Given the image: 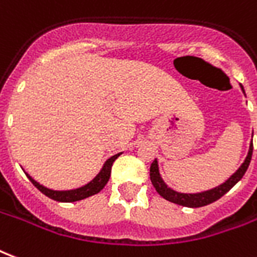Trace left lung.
I'll list each match as a JSON object with an SVG mask.
<instances>
[{"instance_id":"obj_1","label":"left lung","mask_w":257,"mask_h":257,"mask_svg":"<svg viewBox=\"0 0 257 257\" xmlns=\"http://www.w3.org/2000/svg\"><path fill=\"white\" fill-rule=\"evenodd\" d=\"M241 88H242V85H241ZM242 91H244V88H242ZM252 151H253V143H250L249 153H248V155L245 158L244 163L241 165L240 169L233 176L230 177L227 181L223 182L219 187L210 189V191L201 192V193H178V192L167 188V185L162 181V178L159 176L157 159L151 163V167H150V178H151V182H153L154 188L157 189L158 193L163 199H166V200L176 203V204H180V206L192 207V208L207 206V204H211V203H214L218 199H220V197L223 196L225 193H227L242 178V176L246 172V169L249 166L250 158H252Z\"/></svg>"}]
</instances>
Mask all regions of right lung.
Listing matches in <instances>:
<instances>
[{
    "label": "right lung",
    "instance_id": "add662e5",
    "mask_svg": "<svg viewBox=\"0 0 257 257\" xmlns=\"http://www.w3.org/2000/svg\"><path fill=\"white\" fill-rule=\"evenodd\" d=\"M119 157V154L117 155H114L110 159L106 161V163L102 167V170L98 176L95 177L94 180L91 182H88L87 185L84 187L79 188V189H73V191H51V189H47V188L42 187L41 184H38L35 180H32L31 177H27L30 178V181L35 185V187L39 189V191L43 193V195H46L47 197H50L53 200L56 201H64V203H70V201H77V200H83L85 197H90L92 195H96V193H99L102 189L104 188V185L107 184L110 178V173H111V166H113V162Z\"/></svg>",
    "mask_w": 257,
    "mask_h": 257
}]
</instances>
